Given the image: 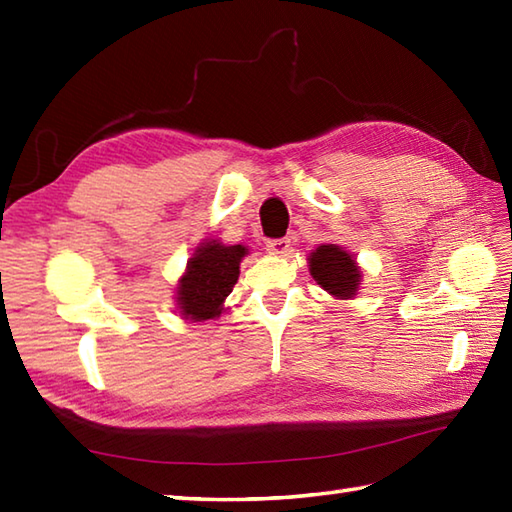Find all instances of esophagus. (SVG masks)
<instances>
[{
  "label": "esophagus",
  "mask_w": 512,
  "mask_h": 512,
  "mask_svg": "<svg viewBox=\"0 0 512 512\" xmlns=\"http://www.w3.org/2000/svg\"><path fill=\"white\" fill-rule=\"evenodd\" d=\"M266 248H268V253H273V255H288L290 253V239L288 237L268 239Z\"/></svg>",
  "instance_id": "1"
}]
</instances>
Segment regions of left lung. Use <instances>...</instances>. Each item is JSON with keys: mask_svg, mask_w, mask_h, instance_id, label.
Listing matches in <instances>:
<instances>
[{"mask_svg": "<svg viewBox=\"0 0 512 512\" xmlns=\"http://www.w3.org/2000/svg\"><path fill=\"white\" fill-rule=\"evenodd\" d=\"M310 273L323 290L339 299H350L361 281V270L352 255L334 244H323L310 255Z\"/></svg>", "mask_w": 512, "mask_h": 512, "instance_id": "1", "label": "left lung"}]
</instances>
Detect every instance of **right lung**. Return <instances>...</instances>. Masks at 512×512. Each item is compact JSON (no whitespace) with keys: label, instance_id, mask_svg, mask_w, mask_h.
I'll return each instance as SVG.
<instances>
[{"label":"right lung","instance_id":"right-lung-1","mask_svg":"<svg viewBox=\"0 0 512 512\" xmlns=\"http://www.w3.org/2000/svg\"><path fill=\"white\" fill-rule=\"evenodd\" d=\"M246 253L242 244L224 246L215 239L195 250L178 286V306L184 317L204 321L222 312V303L237 284L239 262Z\"/></svg>","mask_w":512,"mask_h":512}]
</instances>
